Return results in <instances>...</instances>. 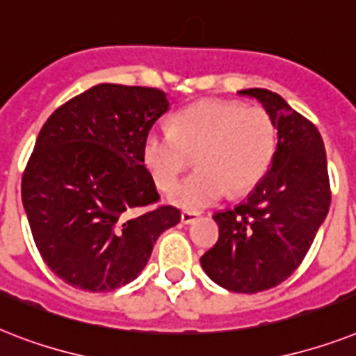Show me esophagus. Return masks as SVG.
Wrapping results in <instances>:
<instances>
[{
  "label": "esophagus",
  "mask_w": 356,
  "mask_h": 356,
  "mask_svg": "<svg viewBox=\"0 0 356 356\" xmlns=\"http://www.w3.org/2000/svg\"><path fill=\"white\" fill-rule=\"evenodd\" d=\"M198 218V213L196 211H184L181 213V224H191Z\"/></svg>",
  "instance_id": "obj_1"
}]
</instances>
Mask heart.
I'll list each match as a JSON object with an SVG mask.
<instances>
[{"mask_svg": "<svg viewBox=\"0 0 356 356\" xmlns=\"http://www.w3.org/2000/svg\"><path fill=\"white\" fill-rule=\"evenodd\" d=\"M275 147L277 127L264 108L206 99L176 113L170 130H150L141 160L156 186L169 191L195 156L198 170L169 196L175 206L195 211L227 191H252L268 172Z\"/></svg>", "mask_w": 356, "mask_h": 356, "instance_id": "heart-1", "label": "heart"}]
</instances>
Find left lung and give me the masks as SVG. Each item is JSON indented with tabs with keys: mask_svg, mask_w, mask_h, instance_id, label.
Segmentation results:
<instances>
[{
	"mask_svg": "<svg viewBox=\"0 0 356 356\" xmlns=\"http://www.w3.org/2000/svg\"><path fill=\"white\" fill-rule=\"evenodd\" d=\"M257 99L277 127V147L264 178L233 209L213 215L218 241L200 257L204 272L232 292L280 285L301 264L331 206L327 156L314 124L281 95L241 90Z\"/></svg>",
	"mask_w": 356,
	"mask_h": 356,
	"instance_id": "obj_1",
	"label": "left lung"
}]
</instances>
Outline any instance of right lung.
<instances>
[{
	"label": "right lung",
	"instance_id": "obj_1",
	"mask_svg": "<svg viewBox=\"0 0 356 356\" xmlns=\"http://www.w3.org/2000/svg\"><path fill=\"white\" fill-rule=\"evenodd\" d=\"M169 110L156 88L97 84L40 130L22 178V200L45 264L67 285L110 292L141 274L156 238L180 222L158 202L141 160L152 124Z\"/></svg>",
	"mask_w": 356,
	"mask_h": 356
}]
</instances>
